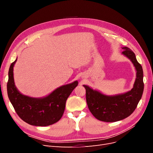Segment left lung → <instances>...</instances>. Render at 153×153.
<instances>
[{
  "mask_svg": "<svg viewBox=\"0 0 153 153\" xmlns=\"http://www.w3.org/2000/svg\"><path fill=\"white\" fill-rule=\"evenodd\" d=\"M122 53L131 60L137 70V78L133 89L126 93L106 96L84 85L86 90V101L90 112L97 119L104 122H116L129 116L137 108L143 91V69L135 53L125 47Z\"/></svg>",
  "mask_w": 153,
  "mask_h": 153,
  "instance_id": "1",
  "label": "left lung"
}]
</instances>
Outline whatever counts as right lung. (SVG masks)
Wrapping results in <instances>:
<instances>
[{"label":"right lung","mask_w":153,"mask_h":153,"mask_svg":"<svg viewBox=\"0 0 153 153\" xmlns=\"http://www.w3.org/2000/svg\"><path fill=\"white\" fill-rule=\"evenodd\" d=\"M17 59L11 63L8 73L7 91L15 112L23 121L37 126H47L59 121L65 110L66 102L78 82L57 88L43 98H34L22 94L15 87L13 66Z\"/></svg>","instance_id":"1"}]
</instances>
